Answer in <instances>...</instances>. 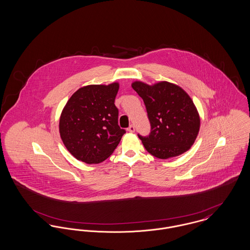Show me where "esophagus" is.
Wrapping results in <instances>:
<instances>
[{"label": "esophagus", "instance_id": "1", "mask_svg": "<svg viewBox=\"0 0 250 250\" xmlns=\"http://www.w3.org/2000/svg\"><path fill=\"white\" fill-rule=\"evenodd\" d=\"M127 130L129 131V132H134L135 131V126L133 125H130L129 127L127 128Z\"/></svg>", "mask_w": 250, "mask_h": 250}]
</instances>
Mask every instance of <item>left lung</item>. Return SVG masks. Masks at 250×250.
I'll return each mask as SVG.
<instances>
[{
	"label": "left lung",
	"instance_id": "8db88e82",
	"mask_svg": "<svg viewBox=\"0 0 250 250\" xmlns=\"http://www.w3.org/2000/svg\"><path fill=\"white\" fill-rule=\"evenodd\" d=\"M132 88L143 98L151 132L138 134L148 153L167 159L187 152L200 130V117L193 101L181 87L162 82L153 86L141 82Z\"/></svg>",
	"mask_w": 250,
	"mask_h": 250
}]
</instances>
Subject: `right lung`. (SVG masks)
I'll return each mask as SVG.
<instances>
[{
	"instance_id": "add662e5",
	"label": "right lung",
	"mask_w": 250,
	"mask_h": 250,
	"mask_svg": "<svg viewBox=\"0 0 250 250\" xmlns=\"http://www.w3.org/2000/svg\"><path fill=\"white\" fill-rule=\"evenodd\" d=\"M119 84L88 85L72 95L60 118V135L78 160L97 164L111 155L125 130L114 101Z\"/></svg>"
}]
</instances>
